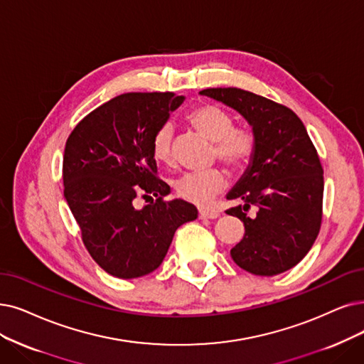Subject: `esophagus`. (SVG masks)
I'll list each match as a JSON object with an SVG mask.
<instances>
[{
    "label": "esophagus",
    "mask_w": 364,
    "mask_h": 364,
    "mask_svg": "<svg viewBox=\"0 0 364 364\" xmlns=\"http://www.w3.org/2000/svg\"><path fill=\"white\" fill-rule=\"evenodd\" d=\"M198 216L201 220H215V218L220 216V212L212 210V209H200Z\"/></svg>",
    "instance_id": "esophagus-1"
}]
</instances>
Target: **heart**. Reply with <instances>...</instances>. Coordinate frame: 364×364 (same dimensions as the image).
<instances>
[{"instance_id": "heart-1", "label": "heart", "mask_w": 364, "mask_h": 364, "mask_svg": "<svg viewBox=\"0 0 364 364\" xmlns=\"http://www.w3.org/2000/svg\"><path fill=\"white\" fill-rule=\"evenodd\" d=\"M186 121L197 133L215 143V155L232 170L248 166L255 151L254 136L248 129L236 128L228 112L213 105H203L188 114ZM173 140L174 129L170 124L156 129L152 139V154L156 161L173 163ZM225 186L227 176L221 168L186 173L174 183L181 198L200 206L208 205L215 196L225 190Z\"/></svg>"}]
</instances>
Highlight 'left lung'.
I'll list each match as a JSON object with an SVG mask.
<instances>
[{"mask_svg":"<svg viewBox=\"0 0 364 364\" xmlns=\"http://www.w3.org/2000/svg\"><path fill=\"white\" fill-rule=\"evenodd\" d=\"M235 109L252 128L255 151L227 194L242 205L227 210L245 225L230 255L258 276L287 272L312 248L323 218V167L306 128L288 107L239 88L200 91ZM255 207L257 213H245Z\"/></svg>","mask_w":364,"mask_h":364,"instance_id":"obj_1","label":"left lung"}]
</instances>
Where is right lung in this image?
Here are the masks:
<instances>
[{
  "label": "right lung",
  "mask_w": 364,
  "mask_h": 364,
  "mask_svg": "<svg viewBox=\"0 0 364 364\" xmlns=\"http://www.w3.org/2000/svg\"><path fill=\"white\" fill-rule=\"evenodd\" d=\"M183 100L173 92L118 95L85 116L65 143L64 198L86 250L114 278H140L158 269L174 231L197 220L188 201L163 200L170 186L156 178L152 154L156 129ZM137 195L151 203L136 210Z\"/></svg>",
  "instance_id": "obj_1"
}]
</instances>
